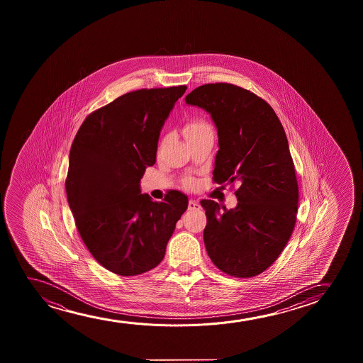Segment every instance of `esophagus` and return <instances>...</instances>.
Returning a JSON list of instances; mask_svg holds the SVG:
<instances>
[{
  "label": "esophagus",
  "instance_id": "esophagus-1",
  "mask_svg": "<svg viewBox=\"0 0 363 363\" xmlns=\"http://www.w3.org/2000/svg\"><path fill=\"white\" fill-rule=\"evenodd\" d=\"M201 208L199 202L194 201V199H189V211H199Z\"/></svg>",
  "mask_w": 363,
  "mask_h": 363
}]
</instances>
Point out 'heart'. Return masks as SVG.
Returning a JSON list of instances; mask_svg holds the SVG:
<instances>
[{"instance_id": "1", "label": "heart", "mask_w": 363, "mask_h": 363, "mask_svg": "<svg viewBox=\"0 0 363 363\" xmlns=\"http://www.w3.org/2000/svg\"><path fill=\"white\" fill-rule=\"evenodd\" d=\"M213 129L209 124L207 120L201 118V116H194L191 119L184 121V126H182V134H184L186 140L194 139L196 136L199 135L206 134V133H212ZM186 184L189 186L194 184V179H187Z\"/></svg>"}]
</instances>
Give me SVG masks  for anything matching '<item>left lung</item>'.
<instances>
[{"label": "left lung", "mask_w": 363, "mask_h": 363, "mask_svg": "<svg viewBox=\"0 0 363 363\" xmlns=\"http://www.w3.org/2000/svg\"><path fill=\"white\" fill-rule=\"evenodd\" d=\"M186 103L207 110L217 126L213 182L240 184L234 209L201 201L207 253L223 273L253 278L279 258L296 223L298 184L283 125L265 100L229 83L201 85Z\"/></svg>", "instance_id": "1"}]
</instances>
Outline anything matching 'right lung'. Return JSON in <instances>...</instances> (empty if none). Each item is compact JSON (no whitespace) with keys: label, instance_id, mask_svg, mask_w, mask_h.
I'll list each match as a JSON object with an SVG mask.
<instances>
[{"label":"right lung","instance_id":"add662e5","mask_svg":"<svg viewBox=\"0 0 363 363\" xmlns=\"http://www.w3.org/2000/svg\"><path fill=\"white\" fill-rule=\"evenodd\" d=\"M186 85L138 89L85 118L70 147L65 192L75 225L95 260L134 277L157 267L187 196L164 202L140 194L146 166L156 162L160 131Z\"/></svg>","mask_w":363,"mask_h":363}]
</instances>
